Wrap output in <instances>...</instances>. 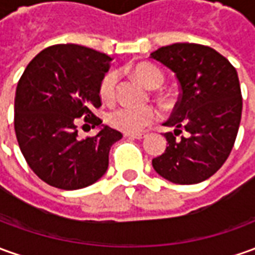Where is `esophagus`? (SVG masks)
I'll use <instances>...</instances> for the list:
<instances>
[{
    "instance_id": "34e87169",
    "label": "esophagus",
    "mask_w": 255,
    "mask_h": 255,
    "mask_svg": "<svg viewBox=\"0 0 255 255\" xmlns=\"http://www.w3.org/2000/svg\"><path fill=\"white\" fill-rule=\"evenodd\" d=\"M125 136L129 138H138L140 140V138H144L147 134L145 133H126Z\"/></svg>"
}]
</instances>
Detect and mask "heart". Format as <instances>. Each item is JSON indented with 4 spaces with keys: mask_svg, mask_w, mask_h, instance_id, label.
I'll list each match as a JSON object with an SVG mask.
<instances>
[{
    "mask_svg": "<svg viewBox=\"0 0 255 255\" xmlns=\"http://www.w3.org/2000/svg\"><path fill=\"white\" fill-rule=\"evenodd\" d=\"M133 73L141 83L148 89H158L164 83V75L158 68L150 64H140L133 68ZM119 76L118 72H108L100 84V93L105 100H112L117 94V86ZM159 118V114L152 107H129L122 105L112 110L107 117L108 124L118 130L125 133H137L147 126L154 124Z\"/></svg>",
    "mask_w": 255,
    "mask_h": 255,
    "instance_id": "1",
    "label": "heart"
}]
</instances>
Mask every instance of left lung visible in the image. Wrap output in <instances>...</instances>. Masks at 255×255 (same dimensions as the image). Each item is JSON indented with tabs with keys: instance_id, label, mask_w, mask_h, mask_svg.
I'll return each instance as SVG.
<instances>
[{
	"instance_id": "8db88e82",
	"label": "left lung",
	"mask_w": 255,
	"mask_h": 255,
	"mask_svg": "<svg viewBox=\"0 0 255 255\" xmlns=\"http://www.w3.org/2000/svg\"><path fill=\"white\" fill-rule=\"evenodd\" d=\"M150 58L175 73L180 89L164 124L175 130L165 133L166 150L152 166L172 183L204 182L225 164L238 136L243 108L238 72L224 55L201 44H172Z\"/></svg>"
}]
</instances>
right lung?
I'll use <instances>...</instances> for the list:
<instances>
[{
  "label": "right lung",
  "instance_id": "1",
  "mask_svg": "<svg viewBox=\"0 0 255 255\" xmlns=\"http://www.w3.org/2000/svg\"><path fill=\"white\" fill-rule=\"evenodd\" d=\"M112 58L77 44L43 50L26 66L15 94V133L27 165L38 178L62 190L90 186L108 169V155L121 131L104 126L77 138V118L96 128L100 84Z\"/></svg>",
  "mask_w": 255,
  "mask_h": 255
}]
</instances>
